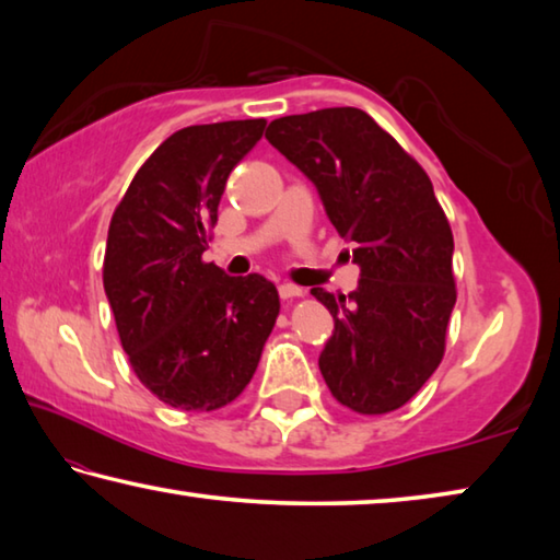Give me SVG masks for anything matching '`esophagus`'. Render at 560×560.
Masks as SVG:
<instances>
[{
    "mask_svg": "<svg viewBox=\"0 0 560 560\" xmlns=\"http://www.w3.org/2000/svg\"><path fill=\"white\" fill-rule=\"evenodd\" d=\"M279 293H281L283 301H291V299H301L303 296V289L296 287V283H281Z\"/></svg>",
    "mask_w": 560,
    "mask_h": 560,
    "instance_id": "esophagus-1",
    "label": "esophagus"
}]
</instances>
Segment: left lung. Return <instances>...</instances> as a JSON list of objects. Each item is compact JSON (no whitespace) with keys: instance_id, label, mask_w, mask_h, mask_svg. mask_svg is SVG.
Masks as SVG:
<instances>
[{"instance_id":"obj_1","label":"left lung","mask_w":560,"mask_h":560,"mask_svg":"<svg viewBox=\"0 0 560 560\" xmlns=\"http://www.w3.org/2000/svg\"><path fill=\"white\" fill-rule=\"evenodd\" d=\"M267 140L318 187L360 267L348 296L311 289L336 324L320 375L348 410L393 412L438 371L457 301L454 236L432 179L360 108L277 118Z\"/></svg>"}]
</instances>
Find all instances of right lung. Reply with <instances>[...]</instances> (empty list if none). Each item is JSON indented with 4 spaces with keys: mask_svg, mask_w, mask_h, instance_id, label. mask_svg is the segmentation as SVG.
<instances>
[{
    "mask_svg": "<svg viewBox=\"0 0 560 560\" xmlns=\"http://www.w3.org/2000/svg\"><path fill=\"white\" fill-rule=\"evenodd\" d=\"M264 118L189 126L163 140L110 217L103 289L132 373L189 412L234 402L279 316L259 273L226 277L202 259L226 177L259 143Z\"/></svg>",
    "mask_w": 560,
    "mask_h": 560,
    "instance_id": "add662e5",
    "label": "right lung"
}]
</instances>
